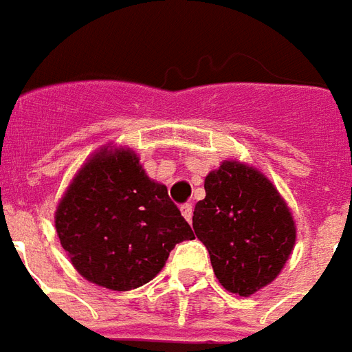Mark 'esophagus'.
I'll use <instances>...</instances> for the list:
<instances>
[{"instance_id": "34e87169", "label": "esophagus", "mask_w": 352, "mask_h": 352, "mask_svg": "<svg viewBox=\"0 0 352 352\" xmlns=\"http://www.w3.org/2000/svg\"><path fill=\"white\" fill-rule=\"evenodd\" d=\"M181 212H183L184 220H186V222H192V216H194V207H192L190 203H184L183 207H181Z\"/></svg>"}]
</instances>
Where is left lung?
<instances>
[{
  "mask_svg": "<svg viewBox=\"0 0 352 352\" xmlns=\"http://www.w3.org/2000/svg\"><path fill=\"white\" fill-rule=\"evenodd\" d=\"M192 226L209 250L218 282L241 296L276 280L296 239L293 216L274 184L236 160L205 177V199L196 203Z\"/></svg>",
  "mask_w": 352,
  "mask_h": 352,
  "instance_id": "8db88e82",
  "label": "left lung"
}]
</instances>
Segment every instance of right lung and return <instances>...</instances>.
<instances>
[{
	"label": "right lung",
	"instance_id": "add662e5",
	"mask_svg": "<svg viewBox=\"0 0 352 352\" xmlns=\"http://www.w3.org/2000/svg\"><path fill=\"white\" fill-rule=\"evenodd\" d=\"M56 229L74 269L113 291L153 280L175 244L196 239L168 188L123 147H104L83 164L57 205Z\"/></svg>",
	"mask_w": 352,
	"mask_h": 352
}]
</instances>
